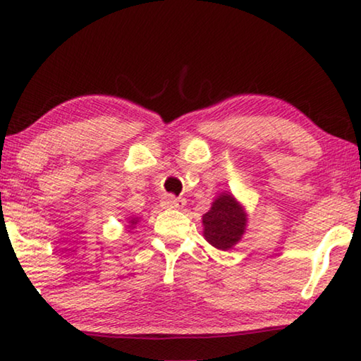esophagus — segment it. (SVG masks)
I'll list each match as a JSON object with an SVG mask.
<instances>
[{"label": "esophagus", "instance_id": "1", "mask_svg": "<svg viewBox=\"0 0 361 361\" xmlns=\"http://www.w3.org/2000/svg\"><path fill=\"white\" fill-rule=\"evenodd\" d=\"M185 204H186L185 199L173 197V195H166V197H164L162 202H161L164 209H181V207Z\"/></svg>", "mask_w": 361, "mask_h": 361}]
</instances>
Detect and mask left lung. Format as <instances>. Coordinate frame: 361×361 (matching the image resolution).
Instances as JSON below:
<instances>
[{"mask_svg": "<svg viewBox=\"0 0 361 361\" xmlns=\"http://www.w3.org/2000/svg\"><path fill=\"white\" fill-rule=\"evenodd\" d=\"M205 240L218 250H231L242 239L247 213L231 192H221L202 216Z\"/></svg>", "mask_w": 361, "mask_h": 361, "instance_id": "8db88e82", "label": "left lung"}]
</instances>
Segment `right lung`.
I'll return each mask as SVG.
<instances>
[{"instance_id":"obj_1","label":"right lung","mask_w":361,"mask_h":361,"mask_svg":"<svg viewBox=\"0 0 361 361\" xmlns=\"http://www.w3.org/2000/svg\"><path fill=\"white\" fill-rule=\"evenodd\" d=\"M127 223H129V226H127V228H129V229H132V228H133V226H135V224L138 223V218H133V216H130L129 219H127Z\"/></svg>"}]
</instances>
